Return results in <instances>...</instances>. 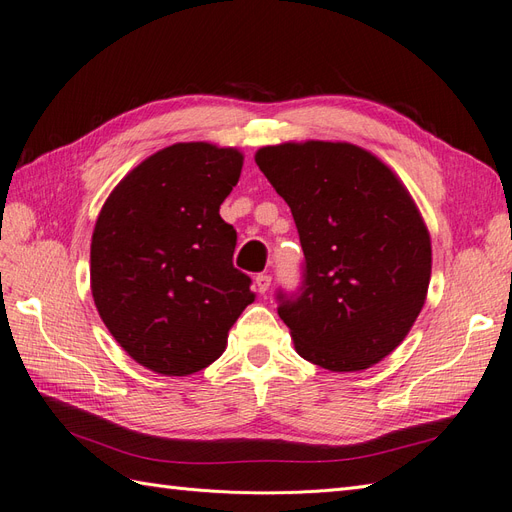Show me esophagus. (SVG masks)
<instances>
[{
  "instance_id": "esophagus-1",
  "label": "esophagus",
  "mask_w": 512,
  "mask_h": 512,
  "mask_svg": "<svg viewBox=\"0 0 512 512\" xmlns=\"http://www.w3.org/2000/svg\"><path fill=\"white\" fill-rule=\"evenodd\" d=\"M256 288H258V293H262L265 295L267 290H269V286H271V275H267V273H258L256 275Z\"/></svg>"
}]
</instances>
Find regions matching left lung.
Instances as JSON below:
<instances>
[{"mask_svg": "<svg viewBox=\"0 0 512 512\" xmlns=\"http://www.w3.org/2000/svg\"><path fill=\"white\" fill-rule=\"evenodd\" d=\"M290 206L306 256L301 295L278 314L295 351L331 372L388 357L431 282V234L403 181L349 142H284L254 155Z\"/></svg>", "mask_w": 512, "mask_h": 512, "instance_id": "left-lung-1", "label": "left lung"}]
</instances>
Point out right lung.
<instances>
[{
    "instance_id": "obj_1",
    "label": "right lung",
    "mask_w": 512,
    "mask_h": 512,
    "mask_svg": "<svg viewBox=\"0 0 512 512\" xmlns=\"http://www.w3.org/2000/svg\"><path fill=\"white\" fill-rule=\"evenodd\" d=\"M241 168L239 148L172 144L122 178L94 224V306L120 347L159 375L213 364L256 297L232 265L237 232L219 217Z\"/></svg>"
}]
</instances>
